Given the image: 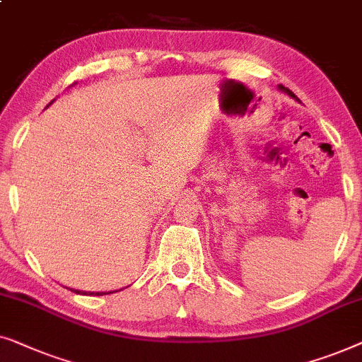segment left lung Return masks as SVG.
<instances>
[{
  "label": "left lung",
  "instance_id": "left-lung-1",
  "mask_svg": "<svg viewBox=\"0 0 362 362\" xmlns=\"http://www.w3.org/2000/svg\"><path fill=\"white\" fill-rule=\"evenodd\" d=\"M279 90H282V91H284V93H287L288 96H292V98H295V100H297V96H295V95L292 93V91H290L288 88H285V86H282V85H279Z\"/></svg>",
  "mask_w": 362,
  "mask_h": 362
}]
</instances>
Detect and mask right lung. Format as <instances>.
<instances>
[{
	"instance_id": "obj_1",
	"label": "right lung",
	"mask_w": 362,
	"mask_h": 362,
	"mask_svg": "<svg viewBox=\"0 0 362 362\" xmlns=\"http://www.w3.org/2000/svg\"><path fill=\"white\" fill-rule=\"evenodd\" d=\"M74 292H75V293H86V292H81V290H74ZM116 292H118V290H116ZM91 293H93V292H90V295H91ZM108 293H111V292H108ZM95 295H103V293H101V292H96Z\"/></svg>"
}]
</instances>
